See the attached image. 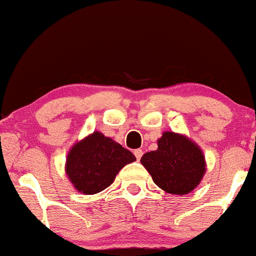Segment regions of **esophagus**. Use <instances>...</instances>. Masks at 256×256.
Listing matches in <instances>:
<instances>
[{
    "instance_id": "1",
    "label": "esophagus",
    "mask_w": 256,
    "mask_h": 256,
    "mask_svg": "<svg viewBox=\"0 0 256 256\" xmlns=\"http://www.w3.org/2000/svg\"><path fill=\"white\" fill-rule=\"evenodd\" d=\"M134 156H136L137 160H140V158H142V155H143V150H142V149H136V150L134 152Z\"/></svg>"
}]
</instances>
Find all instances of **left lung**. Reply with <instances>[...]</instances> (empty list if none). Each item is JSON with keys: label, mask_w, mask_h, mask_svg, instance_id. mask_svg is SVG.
Wrapping results in <instances>:
<instances>
[{"label": "left lung", "mask_w": 256, "mask_h": 256, "mask_svg": "<svg viewBox=\"0 0 256 256\" xmlns=\"http://www.w3.org/2000/svg\"><path fill=\"white\" fill-rule=\"evenodd\" d=\"M140 162L152 180L173 195L192 192L206 172L204 152L184 134L166 131L158 140V149L146 152Z\"/></svg>", "instance_id": "8db88e82"}]
</instances>
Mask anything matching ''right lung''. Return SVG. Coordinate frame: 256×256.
<instances>
[{
	"instance_id": "right-lung-1",
	"label": "right lung",
	"mask_w": 256,
	"mask_h": 256,
	"mask_svg": "<svg viewBox=\"0 0 256 256\" xmlns=\"http://www.w3.org/2000/svg\"><path fill=\"white\" fill-rule=\"evenodd\" d=\"M134 161L136 158L130 150L95 131L72 146L67 155L66 174L76 190L92 195L110 186L120 170Z\"/></svg>"
}]
</instances>
